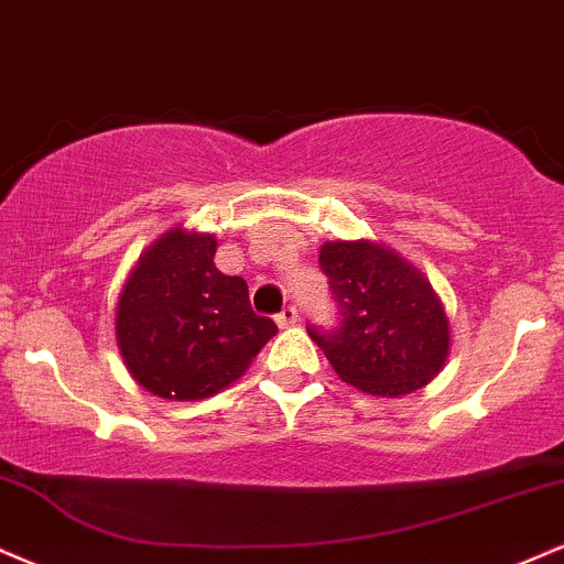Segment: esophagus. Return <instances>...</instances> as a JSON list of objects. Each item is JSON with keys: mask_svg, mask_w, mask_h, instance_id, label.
Here are the masks:
<instances>
[{"mask_svg": "<svg viewBox=\"0 0 564 564\" xmlns=\"http://www.w3.org/2000/svg\"><path fill=\"white\" fill-rule=\"evenodd\" d=\"M295 322H297V308L295 306H284L280 314H276V324H280V327H293Z\"/></svg>", "mask_w": 564, "mask_h": 564, "instance_id": "esophagus-1", "label": "esophagus"}]
</instances>
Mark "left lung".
<instances>
[{
	"instance_id": "left-lung-1",
	"label": "left lung",
	"mask_w": 564,
	"mask_h": 564,
	"mask_svg": "<svg viewBox=\"0 0 564 564\" xmlns=\"http://www.w3.org/2000/svg\"><path fill=\"white\" fill-rule=\"evenodd\" d=\"M319 267L340 311L335 329L308 327L348 386L386 399L414 393L441 372L452 329L433 284L386 245L324 242Z\"/></svg>"
}]
</instances>
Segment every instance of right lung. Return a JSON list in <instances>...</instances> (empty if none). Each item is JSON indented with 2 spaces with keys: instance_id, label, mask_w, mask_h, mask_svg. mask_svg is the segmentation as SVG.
Listing matches in <instances>:
<instances>
[{
  "instance_id": "1",
  "label": "right lung",
  "mask_w": 564,
  "mask_h": 564,
  "mask_svg": "<svg viewBox=\"0 0 564 564\" xmlns=\"http://www.w3.org/2000/svg\"><path fill=\"white\" fill-rule=\"evenodd\" d=\"M216 237L182 227L139 256L116 311L126 369L152 395L197 401L240 380L276 324L258 316L242 276L216 269Z\"/></svg>"
}]
</instances>
